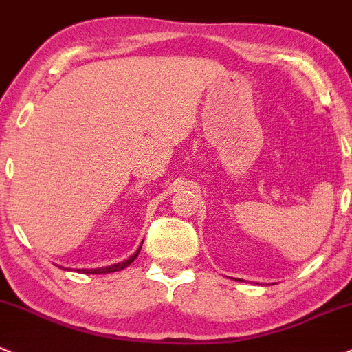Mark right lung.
Returning <instances> with one entry per match:
<instances>
[{"label":"right lung","instance_id":"obj_1","mask_svg":"<svg viewBox=\"0 0 352 352\" xmlns=\"http://www.w3.org/2000/svg\"><path fill=\"white\" fill-rule=\"evenodd\" d=\"M144 242V241H142ZM142 248V245H140ZM140 248L137 249L135 254H132L129 257V259H125L123 263H118V264H111V266H104V267H95V270H78V273H85V274H107V273H115V271H120V270H125L129 264L133 263V259H135L137 256H139L140 252ZM64 270V267H63Z\"/></svg>","mask_w":352,"mask_h":352}]
</instances>
